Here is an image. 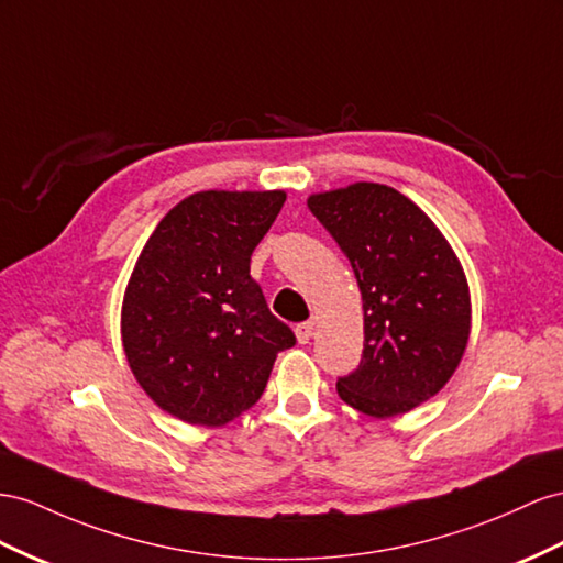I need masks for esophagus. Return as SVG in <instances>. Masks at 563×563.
<instances>
[{
	"label": "esophagus",
	"instance_id": "34e87169",
	"mask_svg": "<svg viewBox=\"0 0 563 563\" xmlns=\"http://www.w3.org/2000/svg\"><path fill=\"white\" fill-rule=\"evenodd\" d=\"M312 331H314V322H300L298 327H296V339H298V343H310V339H312Z\"/></svg>",
	"mask_w": 563,
	"mask_h": 563
}]
</instances>
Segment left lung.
I'll return each mask as SVG.
<instances>
[{
	"label": "left lung",
	"instance_id": "obj_1",
	"mask_svg": "<svg viewBox=\"0 0 563 563\" xmlns=\"http://www.w3.org/2000/svg\"><path fill=\"white\" fill-rule=\"evenodd\" d=\"M351 261L364 308L357 369L339 376L341 400L384 419L409 412L448 384L471 324L468 286L445 236L386 185L357 181L308 199Z\"/></svg>",
	"mask_w": 563,
	"mask_h": 563
}]
</instances>
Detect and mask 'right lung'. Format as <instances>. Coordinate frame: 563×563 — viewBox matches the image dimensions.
Instances as JSON below:
<instances>
[{"label": "right lung", "instance_id": "1", "mask_svg": "<svg viewBox=\"0 0 563 563\" xmlns=\"http://www.w3.org/2000/svg\"><path fill=\"white\" fill-rule=\"evenodd\" d=\"M284 191H201L165 216L134 265L123 345L140 386L173 417L222 427L261 398L296 345L251 277Z\"/></svg>", "mask_w": 563, "mask_h": 563}]
</instances>
